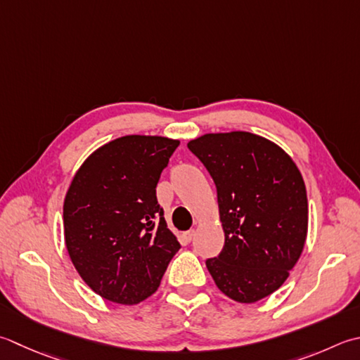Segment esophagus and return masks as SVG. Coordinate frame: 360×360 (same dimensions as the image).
I'll return each mask as SVG.
<instances>
[{"mask_svg": "<svg viewBox=\"0 0 360 360\" xmlns=\"http://www.w3.org/2000/svg\"><path fill=\"white\" fill-rule=\"evenodd\" d=\"M195 234H196V231H195V229H190V231H187L186 234H184L186 242H192L193 238H195Z\"/></svg>", "mask_w": 360, "mask_h": 360, "instance_id": "34e87169", "label": "esophagus"}]
</instances>
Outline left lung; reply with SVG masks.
I'll use <instances>...</instances> for the list:
<instances>
[{
	"label": "left lung",
	"instance_id": "left-lung-1",
	"mask_svg": "<svg viewBox=\"0 0 360 360\" xmlns=\"http://www.w3.org/2000/svg\"><path fill=\"white\" fill-rule=\"evenodd\" d=\"M188 150L217 187L224 231L220 255L206 260L217 287L237 302H256L285 283L307 236V195L292 158L245 131L204 134Z\"/></svg>",
	"mask_w": 360,
	"mask_h": 360
}]
</instances>
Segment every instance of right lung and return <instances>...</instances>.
<instances>
[{"instance_id": "right-lung-1", "label": "right lung", "mask_w": 360, "mask_h": 360, "mask_svg": "<svg viewBox=\"0 0 360 360\" xmlns=\"http://www.w3.org/2000/svg\"><path fill=\"white\" fill-rule=\"evenodd\" d=\"M179 140L124 136L94 151L63 201V236L84 283L104 300L137 304L158 290L181 248L156 186Z\"/></svg>"}]
</instances>
